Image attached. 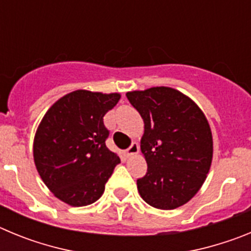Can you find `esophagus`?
Wrapping results in <instances>:
<instances>
[{"instance_id": "esophagus-1", "label": "esophagus", "mask_w": 251, "mask_h": 251, "mask_svg": "<svg viewBox=\"0 0 251 251\" xmlns=\"http://www.w3.org/2000/svg\"><path fill=\"white\" fill-rule=\"evenodd\" d=\"M139 152V146L137 142H133L132 145H130V147L127 150V156H134V154H137V153Z\"/></svg>"}]
</instances>
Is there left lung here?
<instances>
[{"instance_id": "obj_1", "label": "left lung", "mask_w": 251, "mask_h": 251, "mask_svg": "<svg viewBox=\"0 0 251 251\" xmlns=\"http://www.w3.org/2000/svg\"><path fill=\"white\" fill-rule=\"evenodd\" d=\"M145 122L141 151L147 162L137 188L148 205L174 210L185 205L205 182L212 162V133L191 98L174 88L128 92Z\"/></svg>"}]
</instances>
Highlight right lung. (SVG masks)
I'll return each instance as SVG.
<instances>
[{
	"mask_svg": "<svg viewBox=\"0 0 251 251\" xmlns=\"http://www.w3.org/2000/svg\"><path fill=\"white\" fill-rule=\"evenodd\" d=\"M121 99L119 93L75 90L49 108L34 138V161L55 197L80 207L95 202L121 159L108 150L109 130L103 117Z\"/></svg>",
	"mask_w": 251,
	"mask_h": 251,
	"instance_id": "right-lung-1",
	"label": "right lung"
}]
</instances>
